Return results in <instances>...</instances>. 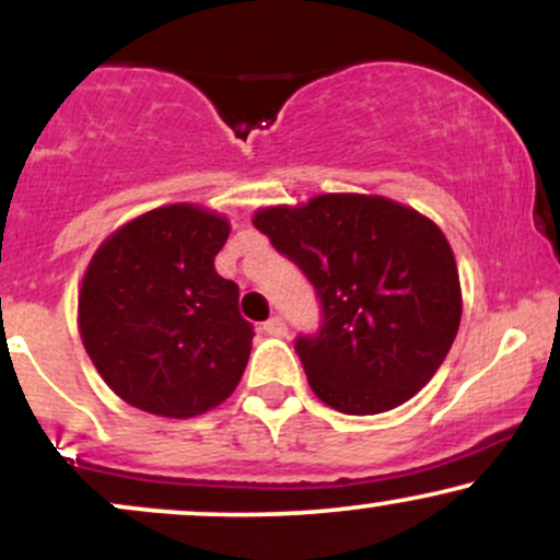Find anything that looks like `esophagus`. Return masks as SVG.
<instances>
[{"label":"esophagus","instance_id":"esophagus-1","mask_svg":"<svg viewBox=\"0 0 560 560\" xmlns=\"http://www.w3.org/2000/svg\"><path fill=\"white\" fill-rule=\"evenodd\" d=\"M262 331L268 334V337H284L287 334V324H284V318H271V320H266V324H262Z\"/></svg>","mask_w":560,"mask_h":560}]
</instances>
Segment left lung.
Listing matches in <instances>:
<instances>
[{
    "label": "left lung",
    "instance_id": "obj_1",
    "mask_svg": "<svg viewBox=\"0 0 560 560\" xmlns=\"http://www.w3.org/2000/svg\"><path fill=\"white\" fill-rule=\"evenodd\" d=\"M253 223L324 305L318 337L294 345L320 402L374 416L427 387L464 313L453 247L432 218L382 195L334 191L258 208Z\"/></svg>",
    "mask_w": 560,
    "mask_h": 560
}]
</instances>
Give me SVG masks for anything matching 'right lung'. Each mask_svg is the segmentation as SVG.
Wrapping results in <instances>:
<instances>
[{"label":"right lung","instance_id":"right-lung-1","mask_svg":"<svg viewBox=\"0 0 560 560\" xmlns=\"http://www.w3.org/2000/svg\"><path fill=\"white\" fill-rule=\"evenodd\" d=\"M226 215L195 202L147 210L96 247L79 287V334L120 400L163 419L226 402L253 350L240 287L215 271Z\"/></svg>","mask_w":560,"mask_h":560}]
</instances>
